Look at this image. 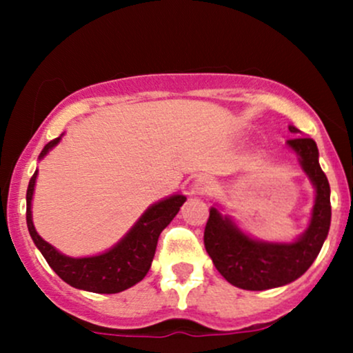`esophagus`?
I'll return each instance as SVG.
<instances>
[{"mask_svg": "<svg viewBox=\"0 0 353 353\" xmlns=\"http://www.w3.org/2000/svg\"><path fill=\"white\" fill-rule=\"evenodd\" d=\"M210 188H212V181H210L208 176H201L199 179L196 181V184H194V190H196V192H199V194L208 192Z\"/></svg>", "mask_w": 353, "mask_h": 353, "instance_id": "1", "label": "esophagus"}]
</instances>
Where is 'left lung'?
Returning <instances> with one entry per match:
<instances>
[{"instance_id":"left-lung-1","label":"left lung","mask_w":353,"mask_h":353,"mask_svg":"<svg viewBox=\"0 0 353 353\" xmlns=\"http://www.w3.org/2000/svg\"><path fill=\"white\" fill-rule=\"evenodd\" d=\"M295 137L287 141L301 157L302 169L314 182L315 196L312 221L305 234L292 244H267L247 237L229 217L210 209L204 229V245L216 269L225 281L244 290H267L294 282L315 261L330 228V185L320 169L319 149L314 139L294 125Z\"/></svg>"}]
</instances>
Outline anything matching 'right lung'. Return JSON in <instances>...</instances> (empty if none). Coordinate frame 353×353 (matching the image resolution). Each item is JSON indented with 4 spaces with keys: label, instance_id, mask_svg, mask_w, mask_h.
<instances>
[{
    "label": "right lung",
    "instance_id": "right-lung-1",
    "mask_svg": "<svg viewBox=\"0 0 353 353\" xmlns=\"http://www.w3.org/2000/svg\"><path fill=\"white\" fill-rule=\"evenodd\" d=\"M61 137H56L44 145L39 154V159L46 156L51 148L59 143ZM38 171L30 179L26 190V224L31 239L41 250L43 257L63 279L64 282L76 289L88 290L96 294H117L129 289L134 283L141 282L151 269V262L156 254L157 239L161 232L168 228L169 222L179 212L185 197L181 194L169 199L157 202L144 212V216L136 222V225L128 232L119 244L112 247L108 252L94 255V257L72 259L59 254L51 244L43 241L36 232L31 219V199H33L34 182Z\"/></svg>",
    "mask_w": 353,
    "mask_h": 353
}]
</instances>
